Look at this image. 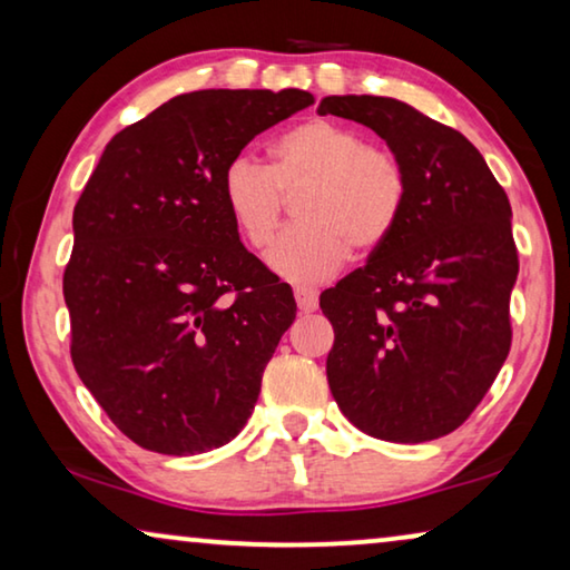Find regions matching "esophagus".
<instances>
[{
  "instance_id": "1",
  "label": "esophagus",
  "mask_w": 570,
  "mask_h": 570,
  "mask_svg": "<svg viewBox=\"0 0 570 570\" xmlns=\"http://www.w3.org/2000/svg\"><path fill=\"white\" fill-rule=\"evenodd\" d=\"M295 303H298L303 314H311V311H316L318 306V295L316 291H311V287H295Z\"/></svg>"
}]
</instances>
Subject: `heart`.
I'll use <instances>...</instances> for the list:
<instances>
[{
	"label": "heart",
	"mask_w": 570,
	"mask_h": 570,
	"mask_svg": "<svg viewBox=\"0 0 570 570\" xmlns=\"http://www.w3.org/2000/svg\"><path fill=\"white\" fill-rule=\"evenodd\" d=\"M264 166L240 153L220 176L223 205L248 246L264 248L283 217V194H295V220L267 256L275 275L298 285L330 277L347 246L368 254L392 236L407 199V176L392 153L371 147L357 129L311 119L272 145Z\"/></svg>",
	"instance_id": "1"
}]
</instances>
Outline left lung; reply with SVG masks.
I'll use <instances>...</instances> for the list:
<instances>
[{
  "label": "left lung",
  "instance_id": "1",
  "mask_svg": "<svg viewBox=\"0 0 570 570\" xmlns=\"http://www.w3.org/2000/svg\"><path fill=\"white\" fill-rule=\"evenodd\" d=\"M316 114L376 131L407 176L392 236L318 301L334 326L330 389L373 439H441L472 415L511 347L509 197L462 131L404 100L326 96Z\"/></svg>",
  "mask_w": 570,
  "mask_h": 570
}]
</instances>
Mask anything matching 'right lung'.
<instances>
[{
  "label": "right lung",
  "instance_id": "add662e5",
  "mask_svg": "<svg viewBox=\"0 0 570 570\" xmlns=\"http://www.w3.org/2000/svg\"><path fill=\"white\" fill-rule=\"evenodd\" d=\"M306 90H197L121 129L72 215L65 269L72 363L147 451L186 456L236 439L295 318L287 283L240 244L220 176Z\"/></svg>",
  "mask_w": 570,
  "mask_h": 570
}]
</instances>
